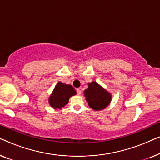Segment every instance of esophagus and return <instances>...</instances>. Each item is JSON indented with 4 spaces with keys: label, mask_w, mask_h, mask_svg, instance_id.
Wrapping results in <instances>:
<instances>
[{
    "label": "esophagus",
    "mask_w": 160,
    "mask_h": 160,
    "mask_svg": "<svg viewBox=\"0 0 160 160\" xmlns=\"http://www.w3.org/2000/svg\"><path fill=\"white\" fill-rule=\"evenodd\" d=\"M76 91H77V93H78V95H80L81 94V90L80 89V88H77V90H76Z\"/></svg>",
    "instance_id": "obj_1"
}]
</instances>
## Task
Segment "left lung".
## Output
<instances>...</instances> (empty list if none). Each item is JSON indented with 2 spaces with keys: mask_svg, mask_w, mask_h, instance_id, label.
Wrapping results in <instances>:
<instances>
[{
  "mask_svg": "<svg viewBox=\"0 0 160 160\" xmlns=\"http://www.w3.org/2000/svg\"><path fill=\"white\" fill-rule=\"evenodd\" d=\"M84 96L89 107L95 111L104 109L112 101L111 93L96 81L88 83V88L84 91Z\"/></svg>",
  "mask_w": 160,
  "mask_h": 160,
  "instance_id": "left-lung-1",
  "label": "left lung"
}]
</instances>
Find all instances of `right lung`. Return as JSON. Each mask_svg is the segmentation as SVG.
<instances>
[{"label": "right lung", "mask_w": 160, "mask_h": 160, "mask_svg": "<svg viewBox=\"0 0 160 160\" xmlns=\"http://www.w3.org/2000/svg\"><path fill=\"white\" fill-rule=\"evenodd\" d=\"M76 93L77 92L71 85L58 82L49 96L48 103L54 109H62L68 103L69 98Z\"/></svg>", "instance_id": "right-lung-1"}]
</instances>
